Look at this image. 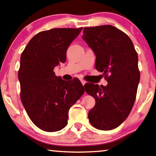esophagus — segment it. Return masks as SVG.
<instances>
[{
	"label": "esophagus",
	"mask_w": 156,
	"mask_h": 156,
	"mask_svg": "<svg viewBox=\"0 0 156 156\" xmlns=\"http://www.w3.org/2000/svg\"><path fill=\"white\" fill-rule=\"evenodd\" d=\"M80 81H81L82 84H83V85H84V84H85V83H86V81H85V80H80Z\"/></svg>",
	"instance_id": "obj_1"
}]
</instances>
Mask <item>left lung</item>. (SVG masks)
<instances>
[{"mask_svg":"<svg viewBox=\"0 0 156 156\" xmlns=\"http://www.w3.org/2000/svg\"><path fill=\"white\" fill-rule=\"evenodd\" d=\"M82 38L95 53V69L108 82L106 86H84L95 100L88 119L98 129H113L127 118L135 101L140 79L137 53L127 34L111 25L84 28Z\"/></svg>","mask_w":156,"mask_h":156,"instance_id":"1","label":"left lung"}]
</instances>
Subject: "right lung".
Instances as JSON below:
<instances>
[{"label": "right lung", "instance_id": "right-lung-1", "mask_svg": "<svg viewBox=\"0 0 156 156\" xmlns=\"http://www.w3.org/2000/svg\"><path fill=\"white\" fill-rule=\"evenodd\" d=\"M82 27L54 28L30 40L20 58V97L27 113L38 128L56 132L67 124L69 110L84 93L77 79L66 82L53 69L65 63L66 51Z\"/></svg>", "mask_w": 156, "mask_h": 156}]
</instances>
